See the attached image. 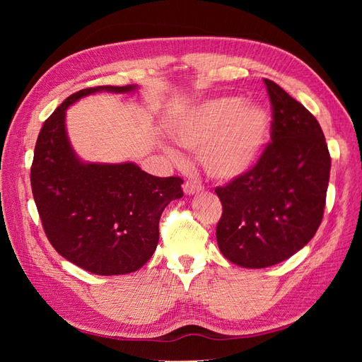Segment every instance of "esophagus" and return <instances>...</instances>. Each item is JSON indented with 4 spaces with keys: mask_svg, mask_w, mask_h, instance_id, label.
<instances>
[{
    "mask_svg": "<svg viewBox=\"0 0 362 362\" xmlns=\"http://www.w3.org/2000/svg\"><path fill=\"white\" fill-rule=\"evenodd\" d=\"M182 189H184L185 194H194V193H198V192L202 190V185L198 181H187V182H184Z\"/></svg>",
    "mask_w": 362,
    "mask_h": 362,
    "instance_id": "34e87169",
    "label": "esophagus"
}]
</instances>
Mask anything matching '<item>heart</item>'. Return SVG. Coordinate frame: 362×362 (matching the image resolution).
Here are the masks:
<instances>
[{"label":"heart","instance_id":"1","mask_svg":"<svg viewBox=\"0 0 362 362\" xmlns=\"http://www.w3.org/2000/svg\"><path fill=\"white\" fill-rule=\"evenodd\" d=\"M178 144L193 152L208 177L234 181L255 169L267 148L270 117L238 98H218L185 115L173 128Z\"/></svg>","mask_w":362,"mask_h":362}]
</instances>
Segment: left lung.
<instances>
[{
  "label": "left lung",
  "mask_w": 362,
  "mask_h": 362,
  "mask_svg": "<svg viewBox=\"0 0 362 362\" xmlns=\"http://www.w3.org/2000/svg\"><path fill=\"white\" fill-rule=\"evenodd\" d=\"M264 84L272 141L254 170L216 189L223 206L218 249L247 269L278 264L310 242L322 223L331 172L317 119L276 83Z\"/></svg>",
  "instance_id": "1"
}]
</instances>
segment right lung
<instances>
[{"label":"right lung","instance_id":"right-lung-1","mask_svg":"<svg viewBox=\"0 0 362 362\" xmlns=\"http://www.w3.org/2000/svg\"><path fill=\"white\" fill-rule=\"evenodd\" d=\"M137 86H98L62 103L43 124L31 164V190L49 243L95 275H125L145 266L158 245V222L182 198L180 177L158 178L137 164L84 163L66 134V108L96 92L127 93Z\"/></svg>","mask_w":362,"mask_h":362}]
</instances>
